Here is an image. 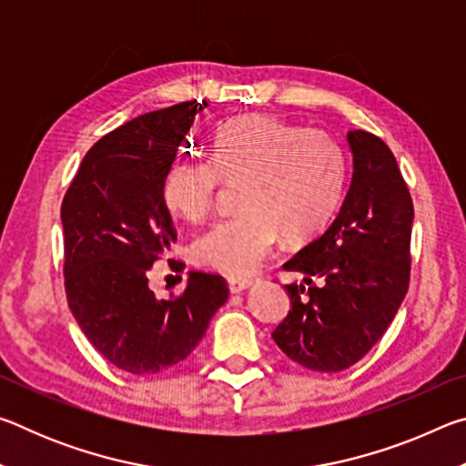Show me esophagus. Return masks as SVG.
<instances>
[{
    "label": "esophagus",
    "mask_w": 466,
    "mask_h": 466,
    "mask_svg": "<svg viewBox=\"0 0 466 466\" xmlns=\"http://www.w3.org/2000/svg\"><path fill=\"white\" fill-rule=\"evenodd\" d=\"M252 286V279L247 278H230L228 279V288H230L232 294H240V291L248 289Z\"/></svg>",
    "instance_id": "obj_1"
}]
</instances>
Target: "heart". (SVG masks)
<instances>
[{
	"mask_svg": "<svg viewBox=\"0 0 466 466\" xmlns=\"http://www.w3.org/2000/svg\"><path fill=\"white\" fill-rule=\"evenodd\" d=\"M347 152L333 133L273 115H247L216 131L211 157L180 154L162 175L172 216L203 222L224 183L242 188L244 214L222 219L193 247L195 261L232 278L255 273L281 234L309 242L333 222L347 185Z\"/></svg>",
	"mask_w": 466,
	"mask_h": 466,
	"instance_id": "b5f03b06",
	"label": "heart"
}]
</instances>
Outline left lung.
Masks as SVG:
<instances>
[{
    "label": "left lung",
    "instance_id": "8db88e82",
    "mask_svg": "<svg viewBox=\"0 0 466 466\" xmlns=\"http://www.w3.org/2000/svg\"><path fill=\"white\" fill-rule=\"evenodd\" d=\"M353 175L341 211L283 265L291 310L273 341L296 364L341 372L384 335L409 289L413 201L390 147L368 131L347 133ZM318 283L314 284L313 281Z\"/></svg>",
    "mask_w": 466,
    "mask_h": 466
}]
</instances>
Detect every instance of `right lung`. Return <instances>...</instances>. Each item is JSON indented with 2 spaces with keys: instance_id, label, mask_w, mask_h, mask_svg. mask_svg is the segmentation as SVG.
Here are the masks:
<instances>
[{
  "instance_id": "1",
  "label": "right lung",
  "mask_w": 466,
  "mask_h": 466,
  "mask_svg": "<svg viewBox=\"0 0 466 466\" xmlns=\"http://www.w3.org/2000/svg\"><path fill=\"white\" fill-rule=\"evenodd\" d=\"M205 106L178 102L106 133L84 156L61 203L69 309L102 356L136 376L180 364L228 299V283L216 273L191 271L183 294L167 299L147 286V271L177 240L162 175Z\"/></svg>"
}]
</instances>
